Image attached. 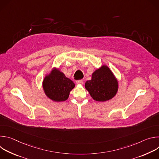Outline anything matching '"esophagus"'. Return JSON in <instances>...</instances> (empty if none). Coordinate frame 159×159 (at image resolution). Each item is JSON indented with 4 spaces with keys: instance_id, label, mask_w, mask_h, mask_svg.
Instances as JSON below:
<instances>
[{
    "instance_id": "esophagus-1",
    "label": "esophagus",
    "mask_w": 159,
    "mask_h": 159,
    "mask_svg": "<svg viewBox=\"0 0 159 159\" xmlns=\"http://www.w3.org/2000/svg\"><path fill=\"white\" fill-rule=\"evenodd\" d=\"M76 84H77L82 85V84H84V81H83V80H77V81H76Z\"/></svg>"
}]
</instances>
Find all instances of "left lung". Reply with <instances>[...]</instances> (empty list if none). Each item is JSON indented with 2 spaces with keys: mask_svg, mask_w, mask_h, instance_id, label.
Returning <instances> with one entry per match:
<instances>
[{
  "mask_svg": "<svg viewBox=\"0 0 159 159\" xmlns=\"http://www.w3.org/2000/svg\"><path fill=\"white\" fill-rule=\"evenodd\" d=\"M90 95L97 101H106L114 97L118 90V81L106 66H102L92 75L85 84Z\"/></svg>",
  "mask_w": 159,
  "mask_h": 159,
  "instance_id": "8db88e82",
  "label": "left lung"
}]
</instances>
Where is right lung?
Here are the masks:
<instances>
[{
  "instance_id": "right-lung-1",
  "label": "right lung",
  "mask_w": 159,
  "mask_h": 159,
  "mask_svg": "<svg viewBox=\"0 0 159 159\" xmlns=\"http://www.w3.org/2000/svg\"><path fill=\"white\" fill-rule=\"evenodd\" d=\"M43 86L45 94L50 99L60 102L68 99L75 84L62 72L55 70L50 75L44 78Z\"/></svg>"
}]
</instances>
